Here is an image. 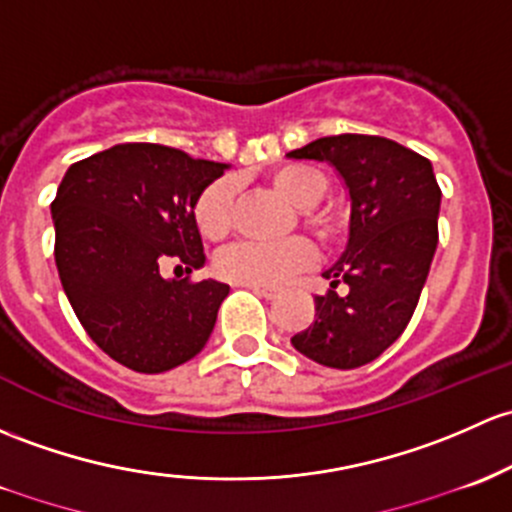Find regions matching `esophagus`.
I'll return each instance as SVG.
<instances>
[{
    "label": "esophagus",
    "mask_w": 512,
    "mask_h": 512,
    "mask_svg": "<svg viewBox=\"0 0 512 512\" xmlns=\"http://www.w3.org/2000/svg\"><path fill=\"white\" fill-rule=\"evenodd\" d=\"M247 289H250V292H255L257 297H265V299L277 297V289L274 287H257V284H247Z\"/></svg>",
    "instance_id": "esophagus-1"
}]
</instances>
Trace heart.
<instances>
[{
    "label": "heart",
    "mask_w": 512,
    "mask_h": 512,
    "mask_svg": "<svg viewBox=\"0 0 512 512\" xmlns=\"http://www.w3.org/2000/svg\"><path fill=\"white\" fill-rule=\"evenodd\" d=\"M272 184L297 208H304V223L321 238L336 233V220L324 211H314L328 193V176L311 164H282L274 169ZM233 198L235 184L230 179H218L201 191L193 203V220L203 238L223 240L233 228ZM316 252L309 240L289 238L279 242H238L215 257V270L228 282L274 287L289 274L314 265Z\"/></svg>",
    "instance_id": "heart-1"
}]
</instances>
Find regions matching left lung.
I'll return each instance as SVG.
<instances>
[{"label":"left lung","mask_w":512,"mask_h":512,"mask_svg":"<svg viewBox=\"0 0 512 512\" xmlns=\"http://www.w3.org/2000/svg\"><path fill=\"white\" fill-rule=\"evenodd\" d=\"M289 157L328 161L351 196L346 250L324 272L331 289L292 346L326 368H360L402 336L427 282L441 203L432 161L375 134L321 137Z\"/></svg>","instance_id":"left-lung-1"}]
</instances>
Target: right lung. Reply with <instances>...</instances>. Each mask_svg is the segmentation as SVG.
<instances>
[{"mask_svg": "<svg viewBox=\"0 0 512 512\" xmlns=\"http://www.w3.org/2000/svg\"><path fill=\"white\" fill-rule=\"evenodd\" d=\"M225 169L134 142L75 161L58 186L51 215L63 292L88 336L129 370L166 373L211 338L228 284L164 279L159 267H203L193 203Z\"/></svg>", "mask_w": 512, "mask_h": 512, "instance_id": "right-lung-1", "label": "right lung"}]
</instances>
